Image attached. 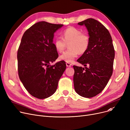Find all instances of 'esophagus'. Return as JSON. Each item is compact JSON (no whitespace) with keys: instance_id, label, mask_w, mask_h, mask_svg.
<instances>
[{"instance_id":"1","label":"esophagus","mask_w":130,"mask_h":130,"mask_svg":"<svg viewBox=\"0 0 130 130\" xmlns=\"http://www.w3.org/2000/svg\"><path fill=\"white\" fill-rule=\"evenodd\" d=\"M66 64L67 67H71L72 66V64L71 63H66Z\"/></svg>"}]
</instances>
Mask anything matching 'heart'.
I'll return each instance as SVG.
<instances>
[{"instance_id":"1","label":"heart","mask_w":130,"mask_h":130,"mask_svg":"<svg viewBox=\"0 0 130 130\" xmlns=\"http://www.w3.org/2000/svg\"><path fill=\"white\" fill-rule=\"evenodd\" d=\"M63 37H57L54 41V46L57 52L62 53L67 44H69L70 49L59 56L60 60L66 63L73 62L79 53H85L89 47V36L75 27H70L65 29L63 32Z\"/></svg>"}]
</instances>
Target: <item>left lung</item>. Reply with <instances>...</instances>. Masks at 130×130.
I'll return each mask as SVG.
<instances>
[{
  "mask_svg": "<svg viewBox=\"0 0 130 130\" xmlns=\"http://www.w3.org/2000/svg\"><path fill=\"white\" fill-rule=\"evenodd\" d=\"M78 24L87 28L90 45L77 60L85 67L73 66L74 88L81 96L91 98L103 91L111 78L115 51L110 32L97 20L88 18Z\"/></svg>",
  "mask_w": 130,
  "mask_h": 130,
  "instance_id": "left-lung-1",
  "label": "left lung"
}]
</instances>
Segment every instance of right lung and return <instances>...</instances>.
Instances as JSON below:
<instances>
[{
	"label": "right lung",
	"instance_id": "1",
	"mask_svg": "<svg viewBox=\"0 0 130 130\" xmlns=\"http://www.w3.org/2000/svg\"><path fill=\"white\" fill-rule=\"evenodd\" d=\"M63 26L46 22L34 24L26 30L17 52L18 72L26 90L39 99L48 98L56 92L66 65L58 58L53 43L54 34Z\"/></svg>",
	"mask_w": 130,
	"mask_h": 130
}]
</instances>
